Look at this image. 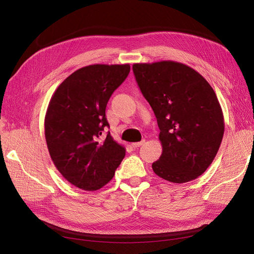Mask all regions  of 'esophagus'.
Returning a JSON list of instances; mask_svg holds the SVG:
<instances>
[{"instance_id": "34e87169", "label": "esophagus", "mask_w": 254, "mask_h": 254, "mask_svg": "<svg viewBox=\"0 0 254 254\" xmlns=\"http://www.w3.org/2000/svg\"><path fill=\"white\" fill-rule=\"evenodd\" d=\"M144 143H145V141L143 140V141H141V142H135V143H132V144H131V146H132L133 148H137V147H140V146H142Z\"/></svg>"}]
</instances>
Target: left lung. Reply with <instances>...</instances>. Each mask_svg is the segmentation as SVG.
<instances>
[{
	"label": "left lung",
	"mask_w": 254,
	"mask_h": 254,
	"mask_svg": "<svg viewBox=\"0 0 254 254\" xmlns=\"http://www.w3.org/2000/svg\"><path fill=\"white\" fill-rule=\"evenodd\" d=\"M132 68L160 129L162 155L152 163L153 172L173 183L198 178L216 157L225 131L213 88L194 68L172 60Z\"/></svg>",
	"instance_id": "left-lung-1"
}]
</instances>
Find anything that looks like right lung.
Here are the masks:
<instances>
[{
  "instance_id": "1",
  "label": "right lung",
  "mask_w": 254,
  "mask_h": 254,
  "mask_svg": "<svg viewBox=\"0 0 254 254\" xmlns=\"http://www.w3.org/2000/svg\"><path fill=\"white\" fill-rule=\"evenodd\" d=\"M130 72L126 64H92L66 77L54 92L44 133L54 165L68 182L84 190L106 186L125 157L106 119L110 96Z\"/></svg>"
}]
</instances>
